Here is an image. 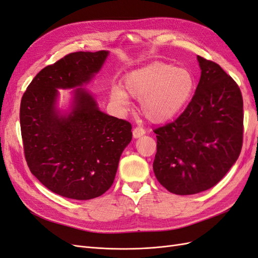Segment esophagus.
Wrapping results in <instances>:
<instances>
[{
    "label": "esophagus",
    "mask_w": 258,
    "mask_h": 258,
    "mask_svg": "<svg viewBox=\"0 0 258 258\" xmlns=\"http://www.w3.org/2000/svg\"><path fill=\"white\" fill-rule=\"evenodd\" d=\"M145 134V129L143 127H136L134 129V137L135 138H140Z\"/></svg>",
    "instance_id": "esophagus-1"
}]
</instances>
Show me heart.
Wrapping results in <instances>:
<instances>
[{"mask_svg": "<svg viewBox=\"0 0 258 258\" xmlns=\"http://www.w3.org/2000/svg\"><path fill=\"white\" fill-rule=\"evenodd\" d=\"M127 92L140 100L143 114L153 121H164L177 115L190 100L196 80L187 68L155 61L128 74L123 79ZM110 99L119 105L129 103L128 94L113 88Z\"/></svg>", "mask_w": 258, "mask_h": 258, "instance_id": "1", "label": "heart"}]
</instances>
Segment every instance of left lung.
<instances>
[{
    "instance_id": "obj_1",
    "label": "left lung",
    "mask_w": 258,
    "mask_h": 258,
    "mask_svg": "<svg viewBox=\"0 0 258 258\" xmlns=\"http://www.w3.org/2000/svg\"><path fill=\"white\" fill-rule=\"evenodd\" d=\"M201 79L176 120L154 129L153 169L165 189L189 196L211 189L238 159L243 143V99L217 62L199 56Z\"/></svg>"
}]
</instances>
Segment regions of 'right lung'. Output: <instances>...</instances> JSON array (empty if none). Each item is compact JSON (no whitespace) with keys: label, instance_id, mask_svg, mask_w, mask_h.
<instances>
[{"label":"right lung","instance_id":"add662e5","mask_svg":"<svg viewBox=\"0 0 258 258\" xmlns=\"http://www.w3.org/2000/svg\"><path fill=\"white\" fill-rule=\"evenodd\" d=\"M108 52H75L44 67L20 102L25 158L32 175L64 198L91 200L112 186L131 123L101 112L85 90L75 91L73 112L55 109L57 88H75L100 71Z\"/></svg>","mask_w":258,"mask_h":258}]
</instances>
